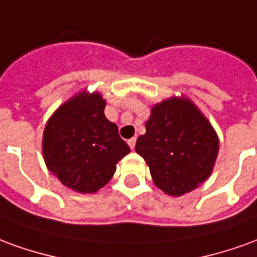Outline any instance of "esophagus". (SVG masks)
<instances>
[{
    "label": "esophagus",
    "mask_w": 257,
    "mask_h": 257,
    "mask_svg": "<svg viewBox=\"0 0 257 257\" xmlns=\"http://www.w3.org/2000/svg\"><path fill=\"white\" fill-rule=\"evenodd\" d=\"M128 145H129V147H131V149L134 150L135 146H136V139H135V138H132V139H129Z\"/></svg>",
    "instance_id": "obj_1"
}]
</instances>
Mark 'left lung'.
<instances>
[{"label": "left lung", "instance_id": "left-lung-1", "mask_svg": "<svg viewBox=\"0 0 257 257\" xmlns=\"http://www.w3.org/2000/svg\"><path fill=\"white\" fill-rule=\"evenodd\" d=\"M136 153L150 168L153 182L170 196H182L209 178L218 154V138L189 98L156 104Z\"/></svg>", "mask_w": 257, "mask_h": 257}]
</instances>
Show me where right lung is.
Masks as SVG:
<instances>
[{
    "label": "right lung",
    "mask_w": 257,
    "mask_h": 257,
    "mask_svg": "<svg viewBox=\"0 0 257 257\" xmlns=\"http://www.w3.org/2000/svg\"><path fill=\"white\" fill-rule=\"evenodd\" d=\"M104 108L100 93L80 91L54 112L43 134L47 168L79 193L103 188L112 178L116 163L131 152Z\"/></svg>",
    "instance_id": "add662e5"
}]
</instances>
